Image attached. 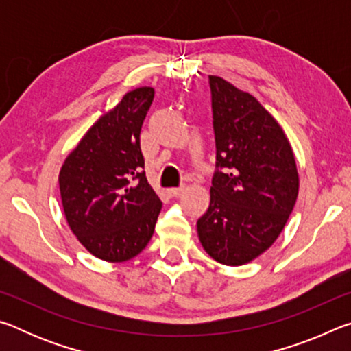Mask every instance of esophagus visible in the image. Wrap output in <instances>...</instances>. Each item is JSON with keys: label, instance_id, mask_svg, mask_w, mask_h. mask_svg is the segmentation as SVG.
Here are the masks:
<instances>
[{"label": "esophagus", "instance_id": "esophagus-1", "mask_svg": "<svg viewBox=\"0 0 351 351\" xmlns=\"http://www.w3.org/2000/svg\"><path fill=\"white\" fill-rule=\"evenodd\" d=\"M184 189H186V186H181V187H171L169 189L167 192L170 197H178V195H181V192H184Z\"/></svg>", "mask_w": 351, "mask_h": 351}]
</instances>
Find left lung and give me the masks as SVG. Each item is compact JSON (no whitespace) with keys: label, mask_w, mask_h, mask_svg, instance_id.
<instances>
[{"label":"left lung","mask_w":351,"mask_h":351,"mask_svg":"<svg viewBox=\"0 0 351 351\" xmlns=\"http://www.w3.org/2000/svg\"><path fill=\"white\" fill-rule=\"evenodd\" d=\"M218 170L198 219L201 246L218 263L241 266L274 245L299 195L293 147L252 94L209 75Z\"/></svg>","instance_id":"left-lung-1"}]
</instances>
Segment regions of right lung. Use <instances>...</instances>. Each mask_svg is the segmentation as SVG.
<instances>
[{
  "label": "right lung",
  "mask_w": 351,
  "mask_h": 351,
  "mask_svg": "<svg viewBox=\"0 0 351 351\" xmlns=\"http://www.w3.org/2000/svg\"><path fill=\"white\" fill-rule=\"evenodd\" d=\"M153 97L152 86L127 93L88 128L58 173L69 229L88 252L110 263L144 251L162 207L141 170L139 136Z\"/></svg>",
  "instance_id": "right-lung-1"
}]
</instances>
